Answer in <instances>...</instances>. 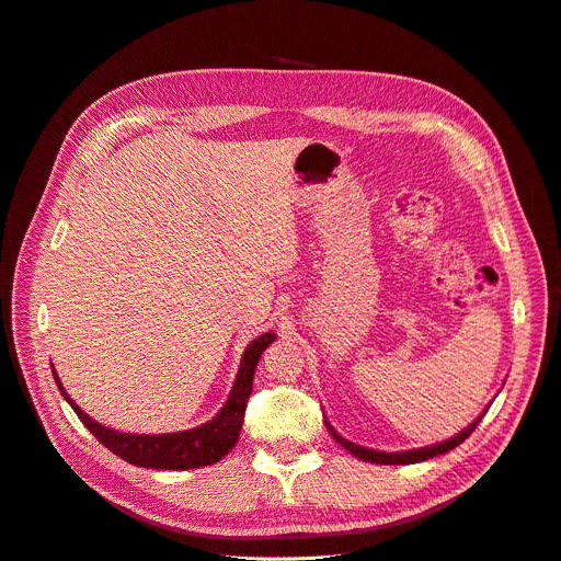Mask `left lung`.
Returning a JSON list of instances; mask_svg holds the SVG:
<instances>
[{"label": "left lung", "instance_id": "obj_1", "mask_svg": "<svg viewBox=\"0 0 561 561\" xmlns=\"http://www.w3.org/2000/svg\"><path fill=\"white\" fill-rule=\"evenodd\" d=\"M489 407H491V402L486 404V409L482 411V414L470 423L468 427H463L459 434H455V436H450V438H446V440H438V444H432V446H425V448H414V450H400V453H385V450H373V448H364V446H357V444H352V440H347V438H343L334 427H332V423L325 419V425H328V430H330V434L334 436V440L339 446H343L350 455H355L357 459H362V461H370V463H385V466H404V463H419V461H427V459H432V457H436V455H446V453H450L453 448H457L459 444H463V440L473 434V430L478 427V423L484 419V414L489 411Z\"/></svg>", "mask_w": 561, "mask_h": 561}]
</instances>
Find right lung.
<instances>
[{"label": "right lung", "instance_id": "1", "mask_svg": "<svg viewBox=\"0 0 561 561\" xmlns=\"http://www.w3.org/2000/svg\"><path fill=\"white\" fill-rule=\"evenodd\" d=\"M275 339H277L275 332H265L245 347L241 368L236 373L229 398L209 423L184 430V432H170V434H131V432H117V430L104 427L102 423L88 416L85 411L66 393L61 379H58L54 368L51 373H54L58 391H61V396L75 409L79 421L91 430V434L113 455L140 468L188 470V468H202V466L220 461L236 446V440L241 436L248 398L252 393V377H254L256 364L263 355V350L268 347Z\"/></svg>", "mask_w": 561, "mask_h": 561}]
</instances>
